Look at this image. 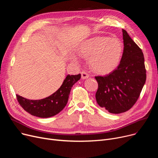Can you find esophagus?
Here are the masks:
<instances>
[{
  "mask_svg": "<svg viewBox=\"0 0 158 158\" xmlns=\"http://www.w3.org/2000/svg\"><path fill=\"white\" fill-rule=\"evenodd\" d=\"M89 77V75L86 72H81V78L83 79H88Z\"/></svg>",
  "mask_w": 158,
  "mask_h": 158,
  "instance_id": "esophagus-1",
  "label": "esophagus"
}]
</instances>
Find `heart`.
Returning a JSON list of instances; mask_svg holds the SVG:
<instances>
[{
	"label": "heart",
	"instance_id": "heart-1",
	"mask_svg": "<svg viewBox=\"0 0 158 158\" xmlns=\"http://www.w3.org/2000/svg\"><path fill=\"white\" fill-rule=\"evenodd\" d=\"M123 51V45L118 38L96 37L82 42L77 48L79 56L88 59L90 67L96 73L106 75L118 66ZM70 60L74 63L79 62V57L71 54Z\"/></svg>",
	"mask_w": 158,
	"mask_h": 158
}]
</instances>
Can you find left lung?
Segmentation results:
<instances>
[{
	"label": "left lung",
	"instance_id": "obj_1",
	"mask_svg": "<svg viewBox=\"0 0 158 158\" xmlns=\"http://www.w3.org/2000/svg\"><path fill=\"white\" fill-rule=\"evenodd\" d=\"M123 52L118 68L106 76L95 77L98 82L97 104L111 113L131 109L142 92L146 81L143 54L122 29Z\"/></svg>",
	"mask_w": 158,
	"mask_h": 158
}]
</instances>
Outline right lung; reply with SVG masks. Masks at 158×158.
I'll use <instances>...</instances> for the list:
<instances>
[{"instance_id": "right-lung-1", "label": "right lung", "mask_w": 158, "mask_h": 158, "mask_svg": "<svg viewBox=\"0 0 158 158\" xmlns=\"http://www.w3.org/2000/svg\"><path fill=\"white\" fill-rule=\"evenodd\" d=\"M81 79V74L67 75L62 85L51 95L40 100H29L16 95V98L25 111L40 118H48L61 111L67 104L73 85Z\"/></svg>"}]
</instances>
